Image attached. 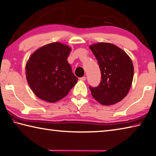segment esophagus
I'll use <instances>...</instances> for the list:
<instances>
[{
  "mask_svg": "<svg viewBox=\"0 0 156 156\" xmlns=\"http://www.w3.org/2000/svg\"><path fill=\"white\" fill-rule=\"evenodd\" d=\"M80 80L82 81H85L86 80V77L85 76H83V77L80 78Z\"/></svg>",
  "mask_w": 156,
  "mask_h": 156,
  "instance_id": "obj_1",
  "label": "esophagus"
}]
</instances>
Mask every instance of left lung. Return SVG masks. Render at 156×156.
I'll return each instance as SVG.
<instances>
[{"label": "left lung", "instance_id": "obj_1", "mask_svg": "<svg viewBox=\"0 0 156 156\" xmlns=\"http://www.w3.org/2000/svg\"><path fill=\"white\" fill-rule=\"evenodd\" d=\"M89 48L98 60L101 74L100 85L89 87L91 94L102 105H113L122 100L131 88L132 61L126 52L112 44L100 42Z\"/></svg>", "mask_w": 156, "mask_h": 156}]
</instances>
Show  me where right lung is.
Returning <instances> with one entry per match:
<instances>
[{"label":"right lung","instance_id":"right-lung-1","mask_svg":"<svg viewBox=\"0 0 156 156\" xmlns=\"http://www.w3.org/2000/svg\"><path fill=\"white\" fill-rule=\"evenodd\" d=\"M71 48L53 42L35 50L28 60L25 69L31 90L41 100L53 103L66 97L77 83L67 61Z\"/></svg>","mask_w":156,"mask_h":156}]
</instances>
